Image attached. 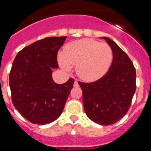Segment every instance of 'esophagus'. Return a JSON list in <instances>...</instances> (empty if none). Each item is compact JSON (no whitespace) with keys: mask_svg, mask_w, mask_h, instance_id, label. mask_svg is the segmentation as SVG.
I'll return each mask as SVG.
<instances>
[{"mask_svg":"<svg viewBox=\"0 0 151 151\" xmlns=\"http://www.w3.org/2000/svg\"><path fill=\"white\" fill-rule=\"evenodd\" d=\"M78 86H79V85H78V81H76H76H75V82H74V87H78Z\"/></svg>","mask_w":151,"mask_h":151,"instance_id":"obj_1","label":"esophagus"}]
</instances>
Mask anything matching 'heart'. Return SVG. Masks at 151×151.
<instances>
[{
    "label": "heart",
    "instance_id": "b5f03b06",
    "mask_svg": "<svg viewBox=\"0 0 151 151\" xmlns=\"http://www.w3.org/2000/svg\"><path fill=\"white\" fill-rule=\"evenodd\" d=\"M113 58V50L108 44L86 38L68 44L60 56V63L65 70L70 69L69 64L76 66L78 76L91 82L107 73Z\"/></svg>",
    "mask_w": 151,
    "mask_h": 151
}]
</instances>
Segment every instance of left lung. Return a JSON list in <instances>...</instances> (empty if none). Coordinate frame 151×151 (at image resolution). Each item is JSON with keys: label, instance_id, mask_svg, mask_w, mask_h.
Here are the masks:
<instances>
[{"label": "left lung", "instance_id": "8db88e82", "mask_svg": "<svg viewBox=\"0 0 151 151\" xmlns=\"http://www.w3.org/2000/svg\"><path fill=\"white\" fill-rule=\"evenodd\" d=\"M104 38L113 53L110 69L95 82L78 84L88 117L100 125H110L122 119L130 108L136 90V71L127 54L113 40Z\"/></svg>", "mask_w": 151, "mask_h": 151}]
</instances>
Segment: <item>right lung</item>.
Wrapping results in <instances>:
<instances>
[{
    "label": "right lung",
    "mask_w": 151,
    "mask_h": 151,
    "mask_svg": "<svg viewBox=\"0 0 151 151\" xmlns=\"http://www.w3.org/2000/svg\"><path fill=\"white\" fill-rule=\"evenodd\" d=\"M66 37H47L19 52L10 73L12 102L21 115L32 123L54 122L63 110L74 79L57 84L52 68L58 67L57 53Z\"/></svg>",
    "instance_id": "add662e5"
}]
</instances>
